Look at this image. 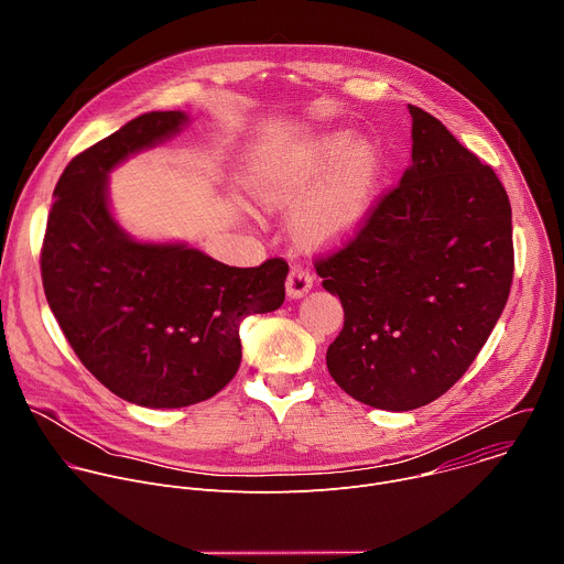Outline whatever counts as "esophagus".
Here are the masks:
<instances>
[{"label":"esophagus","mask_w":564,"mask_h":564,"mask_svg":"<svg viewBox=\"0 0 564 564\" xmlns=\"http://www.w3.org/2000/svg\"><path fill=\"white\" fill-rule=\"evenodd\" d=\"M312 283H314V276L310 274V270L303 265H294L288 274L285 292L290 299H303L312 290Z\"/></svg>","instance_id":"34e87169"}]
</instances>
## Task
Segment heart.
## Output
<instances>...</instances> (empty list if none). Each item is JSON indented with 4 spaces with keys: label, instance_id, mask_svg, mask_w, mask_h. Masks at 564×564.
<instances>
[{
    "label": "heart",
    "instance_id": "1",
    "mask_svg": "<svg viewBox=\"0 0 564 564\" xmlns=\"http://www.w3.org/2000/svg\"><path fill=\"white\" fill-rule=\"evenodd\" d=\"M379 151L348 129L321 133L303 147L265 160L248 181L250 194L268 209L299 203L328 171L334 174L294 212L292 227L310 246H333L366 216L379 178Z\"/></svg>",
    "mask_w": 564,
    "mask_h": 564
}]
</instances>
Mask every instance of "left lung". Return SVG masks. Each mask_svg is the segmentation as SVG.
<instances>
[{
    "instance_id": "8db88e82",
    "label": "left lung",
    "mask_w": 564,
    "mask_h": 564,
    "mask_svg": "<svg viewBox=\"0 0 564 564\" xmlns=\"http://www.w3.org/2000/svg\"><path fill=\"white\" fill-rule=\"evenodd\" d=\"M413 163L350 243L316 261L344 305L333 379L361 404L413 411L473 364L513 281L511 203L431 113L409 105Z\"/></svg>"
}]
</instances>
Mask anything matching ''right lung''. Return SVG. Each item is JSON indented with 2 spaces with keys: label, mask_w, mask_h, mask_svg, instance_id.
I'll use <instances>...</instances> for the list:
<instances>
[{
  "label": "right lung",
  "mask_w": 564,
  "mask_h": 564,
  "mask_svg": "<svg viewBox=\"0 0 564 564\" xmlns=\"http://www.w3.org/2000/svg\"><path fill=\"white\" fill-rule=\"evenodd\" d=\"M149 111L75 155L53 192L42 248L48 307L85 368L144 409H185L240 366V321L279 310L288 263L229 268L187 243L133 238L113 216L109 174L189 124Z\"/></svg>",
  "instance_id": "add662e5"
}]
</instances>
